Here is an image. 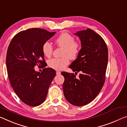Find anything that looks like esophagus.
I'll return each instance as SVG.
<instances>
[{
    "mask_svg": "<svg viewBox=\"0 0 127 127\" xmlns=\"http://www.w3.org/2000/svg\"><path fill=\"white\" fill-rule=\"evenodd\" d=\"M56 74H57V75H59V74H61V72H60V71H56Z\"/></svg>",
    "mask_w": 127,
    "mask_h": 127,
    "instance_id": "34e87169",
    "label": "esophagus"
}]
</instances>
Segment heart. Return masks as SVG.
Listing matches in <instances>:
<instances>
[{
    "instance_id": "b5f03b06",
    "label": "heart",
    "mask_w": 127,
    "mask_h": 127,
    "mask_svg": "<svg viewBox=\"0 0 127 127\" xmlns=\"http://www.w3.org/2000/svg\"><path fill=\"white\" fill-rule=\"evenodd\" d=\"M58 47L62 48V58H53L48 61V65L55 70L64 69L69 63V59H77L81 51V44L74 41V37L67 32H63L55 40ZM53 46L49 42H46L42 46V52L44 55L50 58L53 53Z\"/></svg>"
}]
</instances>
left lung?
I'll list each match as a JSON object with an SVG mask.
<instances>
[{
    "label": "left lung",
    "instance_id": "1",
    "mask_svg": "<svg viewBox=\"0 0 127 127\" xmlns=\"http://www.w3.org/2000/svg\"><path fill=\"white\" fill-rule=\"evenodd\" d=\"M80 38L81 49L77 59L69 68L73 72L80 71L79 78L74 73L62 72L65 98L76 106L86 105L99 93L105 81L108 62V49L101 36L87 29L74 34Z\"/></svg>",
    "mask_w": 127,
    "mask_h": 127
}]
</instances>
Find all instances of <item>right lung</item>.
I'll list each match as a JSON object with an SVG mask.
<instances>
[{"instance_id":"right-lung-1","label":"right lung","mask_w":127,"mask_h":127,"mask_svg":"<svg viewBox=\"0 0 127 127\" xmlns=\"http://www.w3.org/2000/svg\"><path fill=\"white\" fill-rule=\"evenodd\" d=\"M40 28H31L18 33L7 50L6 65L9 80L22 102L34 107L45 101L56 72L47 65L42 52L43 43L55 34ZM43 68L36 72L34 67Z\"/></svg>"}]
</instances>
